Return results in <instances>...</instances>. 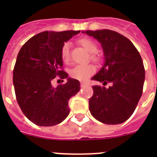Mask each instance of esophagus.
<instances>
[{
	"mask_svg": "<svg viewBox=\"0 0 157 157\" xmlns=\"http://www.w3.org/2000/svg\"><path fill=\"white\" fill-rule=\"evenodd\" d=\"M89 84L88 82H81V86L82 87H84V86H87Z\"/></svg>",
	"mask_w": 157,
	"mask_h": 157,
	"instance_id": "obj_1",
	"label": "esophagus"
}]
</instances>
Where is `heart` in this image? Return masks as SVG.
Returning a JSON list of instances; mask_svg holds the SVG:
<instances>
[{"label":"heart","instance_id":"obj_1","mask_svg":"<svg viewBox=\"0 0 157 157\" xmlns=\"http://www.w3.org/2000/svg\"><path fill=\"white\" fill-rule=\"evenodd\" d=\"M78 43L85 48L86 50L91 54L90 58L93 60H97L98 56H96L95 52L98 50L97 44L93 40L88 37H83L78 40ZM61 58L63 62H67L70 58V43L66 42L63 45L61 49ZM94 72V67L90 64H79L76 65L71 70V76L74 78L78 80H85L89 76Z\"/></svg>","mask_w":157,"mask_h":157}]
</instances>
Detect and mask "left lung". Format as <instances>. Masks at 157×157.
<instances>
[{"mask_svg": "<svg viewBox=\"0 0 157 157\" xmlns=\"http://www.w3.org/2000/svg\"><path fill=\"white\" fill-rule=\"evenodd\" d=\"M94 37L103 48L105 62L91 78L109 88L94 86L89 109L96 120L106 124H120L133 114L142 94L145 68L140 53L133 43L111 30L82 31Z\"/></svg>", "mask_w": 157, "mask_h": 157, "instance_id": "1", "label": "left lung"}]
</instances>
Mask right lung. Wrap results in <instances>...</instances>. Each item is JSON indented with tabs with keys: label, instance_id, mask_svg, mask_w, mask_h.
<instances>
[{
	"label": "right lung",
	"instance_id": "right-lung-1",
	"mask_svg": "<svg viewBox=\"0 0 157 157\" xmlns=\"http://www.w3.org/2000/svg\"><path fill=\"white\" fill-rule=\"evenodd\" d=\"M79 32H41L30 38L18 53L13 70L16 100L23 114L36 125H56L69 115L68 101L80 90V82L61 70V49ZM57 76L68 82L54 87L52 80Z\"/></svg>",
	"mask_w": 157,
	"mask_h": 157
}]
</instances>
